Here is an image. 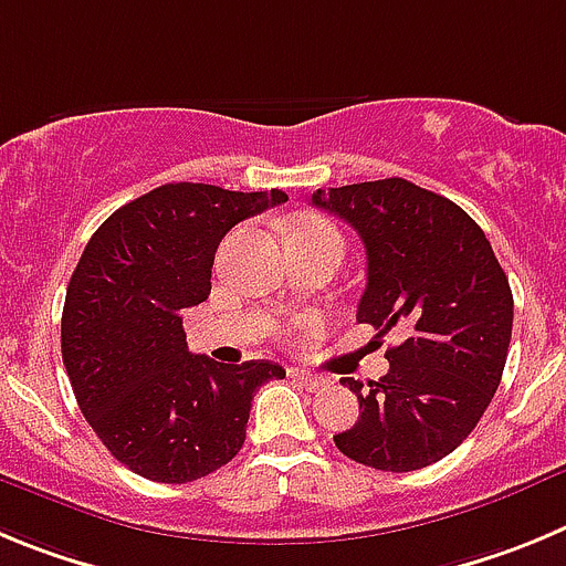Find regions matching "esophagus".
<instances>
[{
    "mask_svg": "<svg viewBox=\"0 0 566 566\" xmlns=\"http://www.w3.org/2000/svg\"><path fill=\"white\" fill-rule=\"evenodd\" d=\"M293 378L298 380V384H302L304 389H310V391H318V389H324V386L329 384V380L324 378V375H313V371H307V369H293Z\"/></svg>",
    "mask_w": 566,
    "mask_h": 566,
    "instance_id": "obj_1",
    "label": "esophagus"
}]
</instances>
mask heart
Returning a JSON list of instances; mask_svg holds the SVG:
<instances>
[{"label": "heart", "mask_w": 566, "mask_h": 566, "mask_svg": "<svg viewBox=\"0 0 566 566\" xmlns=\"http://www.w3.org/2000/svg\"><path fill=\"white\" fill-rule=\"evenodd\" d=\"M290 239H333V242H340L338 231L321 217H298V220L290 222L287 242Z\"/></svg>", "instance_id": "b5f03b06"}]
</instances>
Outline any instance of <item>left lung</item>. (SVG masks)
<instances>
[{"label":"left lung","mask_w":566,"mask_h":566,"mask_svg":"<svg viewBox=\"0 0 566 566\" xmlns=\"http://www.w3.org/2000/svg\"><path fill=\"white\" fill-rule=\"evenodd\" d=\"M313 202L358 231L366 248L360 324L403 327L389 371L344 386L358 395L340 454L378 471H417L451 454L499 389L513 293L482 228L457 202L403 177L315 191Z\"/></svg>","instance_id":"1"}]
</instances>
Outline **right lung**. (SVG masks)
<instances>
[{"label": "right lung", "mask_w": 566, "mask_h": 566, "mask_svg": "<svg viewBox=\"0 0 566 566\" xmlns=\"http://www.w3.org/2000/svg\"><path fill=\"white\" fill-rule=\"evenodd\" d=\"M287 195L166 182L93 233L61 313V358L81 415L109 454L151 482L180 485L239 454L251 400L284 378L271 360L191 355L182 310L211 293L213 253L237 222Z\"/></svg>", "instance_id": "1"}]
</instances>
